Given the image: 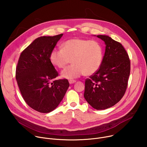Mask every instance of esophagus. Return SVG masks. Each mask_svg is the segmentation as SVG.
I'll return each instance as SVG.
<instances>
[{
	"instance_id": "34e87169",
	"label": "esophagus",
	"mask_w": 147,
	"mask_h": 147,
	"mask_svg": "<svg viewBox=\"0 0 147 147\" xmlns=\"http://www.w3.org/2000/svg\"><path fill=\"white\" fill-rule=\"evenodd\" d=\"M69 83L70 84H73V83H75V82H76V80H70L69 81Z\"/></svg>"
}]
</instances>
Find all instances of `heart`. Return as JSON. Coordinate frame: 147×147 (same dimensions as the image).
I'll use <instances>...</instances> for the list:
<instances>
[{"label": "heart", "instance_id": "heart-1", "mask_svg": "<svg viewBox=\"0 0 147 147\" xmlns=\"http://www.w3.org/2000/svg\"><path fill=\"white\" fill-rule=\"evenodd\" d=\"M103 57V47L98 41L79 38L67 40L62 49H54L50 54L52 63L59 69L71 60L73 64L61 72V77L67 79L94 74L99 69Z\"/></svg>", "mask_w": 147, "mask_h": 147}]
</instances>
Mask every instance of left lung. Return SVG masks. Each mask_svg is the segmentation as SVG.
<instances>
[{"mask_svg": "<svg viewBox=\"0 0 147 147\" xmlns=\"http://www.w3.org/2000/svg\"><path fill=\"white\" fill-rule=\"evenodd\" d=\"M105 42V52L99 69L86 80L84 94L95 109L114 106L126 91L130 73V61L122 45L107 35L96 36Z\"/></svg>", "mask_w": 147, "mask_h": 147, "instance_id": "left-lung-1", "label": "left lung"}]
</instances>
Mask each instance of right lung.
<instances>
[{"label": "right lung", "instance_id": "right-lung-1", "mask_svg": "<svg viewBox=\"0 0 147 147\" xmlns=\"http://www.w3.org/2000/svg\"><path fill=\"white\" fill-rule=\"evenodd\" d=\"M63 34L35 39L20 55L16 78L28 105L40 113L55 109L69 87L67 79L56 80L58 73L50 60L51 51Z\"/></svg>", "mask_w": 147, "mask_h": 147}]
</instances>
